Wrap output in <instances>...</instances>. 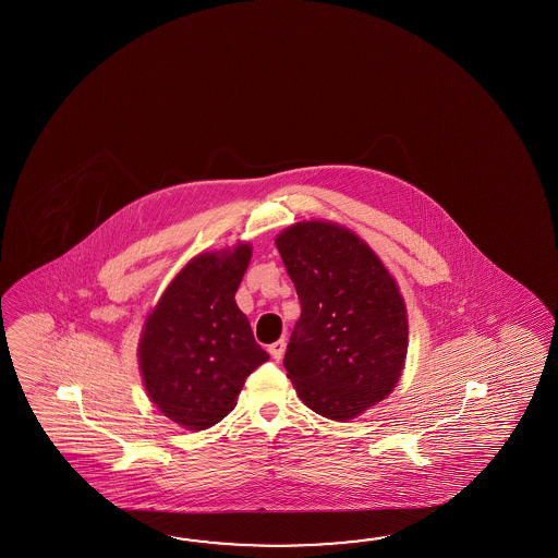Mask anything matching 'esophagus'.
Segmentation results:
<instances>
[{"mask_svg":"<svg viewBox=\"0 0 558 558\" xmlns=\"http://www.w3.org/2000/svg\"><path fill=\"white\" fill-rule=\"evenodd\" d=\"M269 353H271L274 359L279 361L284 353V339H279V341H275V343L269 344Z\"/></svg>","mask_w":558,"mask_h":558,"instance_id":"obj_1","label":"esophagus"}]
</instances>
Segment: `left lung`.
Listing matches in <instances>:
<instances>
[{"mask_svg":"<svg viewBox=\"0 0 558 558\" xmlns=\"http://www.w3.org/2000/svg\"><path fill=\"white\" fill-rule=\"evenodd\" d=\"M275 245L301 317L283 365L317 415L347 421L395 389L407 356L403 296L379 257L344 227L303 221Z\"/></svg>","mask_w":558,"mask_h":558,"instance_id":"1","label":"left lung"}]
</instances>
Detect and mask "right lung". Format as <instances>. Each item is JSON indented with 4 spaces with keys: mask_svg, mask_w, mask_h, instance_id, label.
I'll return each mask as SVG.
<instances>
[{
    "mask_svg": "<svg viewBox=\"0 0 558 558\" xmlns=\"http://www.w3.org/2000/svg\"><path fill=\"white\" fill-rule=\"evenodd\" d=\"M250 262L247 243L191 259L145 320V391L181 427H214L235 409L245 379L269 359L235 303Z\"/></svg>",
    "mask_w": 558,
    "mask_h": 558,
    "instance_id": "add662e5",
    "label": "right lung"
}]
</instances>
